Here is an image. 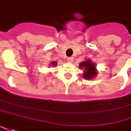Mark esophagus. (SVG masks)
<instances>
[{"label":"esophagus","mask_w":131,"mask_h":131,"mask_svg":"<svg viewBox=\"0 0 131 131\" xmlns=\"http://www.w3.org/2000/svg\"><path fill=\"white\" fill-rule=\"evenodd\" d=\"M68 62H69V63H72L73 62V57H69V58H68Z\"/></svg>","instance_id":"esophagus-1"}]
</instances>
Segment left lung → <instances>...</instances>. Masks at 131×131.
Segmentation results:
<instances>
[{"label": "left lung", "instance_id": "left-lung-1", "mask_svg": "<svg viewBox=\"0 0 131 131\" xmlns=\"http://www.w3.org/2000/svg\"><path fill=\"white\" fill-rule=\"evenodd\" d=\"M79 68L84 70L83 77L87 80H91L98 73V71H96L95 64L92 63L91 60H86L85 61L80 63Z\"/></svg>", "mask_w": 131, "mask_h": 131}]
</instances>
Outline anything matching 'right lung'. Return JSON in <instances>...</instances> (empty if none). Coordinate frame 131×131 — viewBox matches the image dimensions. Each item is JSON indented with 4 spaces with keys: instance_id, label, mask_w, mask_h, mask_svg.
<instances>
[{
    "instance_id": "obj_1",
    "label": "right lung",
    "mask_w": 131,
    "mask_h": 131,
    "mask_svg": "<svg viewBox=\"0 0 131 131\" xmlns=\"http://www.w3.org/2000/svg\"><path fill=\"white\" fill-rule=\"evenodd\" d=\"M51 65H52V66H57V63L56 62H55V61H53V62H52V63H51Z\"/></svg>"
}]
</instances>
